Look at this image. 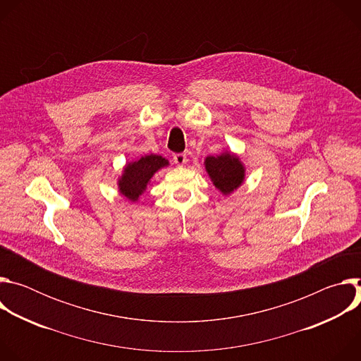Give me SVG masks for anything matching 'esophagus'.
Wrapping results in <instances>:
<instances>
[{
	"instance_id": "34e87169",
	"label": "esophagus",
	"mask_w": 361,
	"mask_h": 361,
	"mask_svg": "<svg viewBox=\"0 0 361 361\" xmlns=\"http://www.w3.org/2000/svg\"><path fill=\"white\" fill-rule=\"evenodd\" d=\"M173 160H174V163L177 166H184L187 163V156H185L184 152H177V154H174V156H173Z\"/></svg>"
}]
</instances>
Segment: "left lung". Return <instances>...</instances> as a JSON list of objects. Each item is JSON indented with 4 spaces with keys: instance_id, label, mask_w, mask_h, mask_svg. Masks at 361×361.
<instances>
[{
    "instance_id": "obj_1",
    "label": "left lung",
    "mask_w": 361,
    "mask_h": 361,
    "mask_svg": "<svg viewBox=\"0 0 361 361\" xmlns=\"http://www.w3.org/2000/svg\"><path fill=\"white\" fill-rule=\"evenodd\" d=\"M205 171L209 173L213 184L224 195L237 190L245 177V169L235 154L223 152L217 157L209 156L204 161Z\"/></svg>"
}]
</instances>
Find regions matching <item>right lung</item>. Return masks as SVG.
<instances>
[{"label": "right lung", "instance_id": "add662e5", "mask_svg": "<svg viewBox=\"0 0 361 361\" xmlns=\"http://www.w3.org/2000/svg\"><path fill=\"white\" fill-rule=\"evenodd\" d=\"M167 166L169 160L157 156V154H148V156H144L140 160L128 163L118 180L120 192L130 201H137L138 197L145 191L151 177L160 169Z\"/></svg>", "mask_w": 361, "mask_h": 361}]
</instances>
